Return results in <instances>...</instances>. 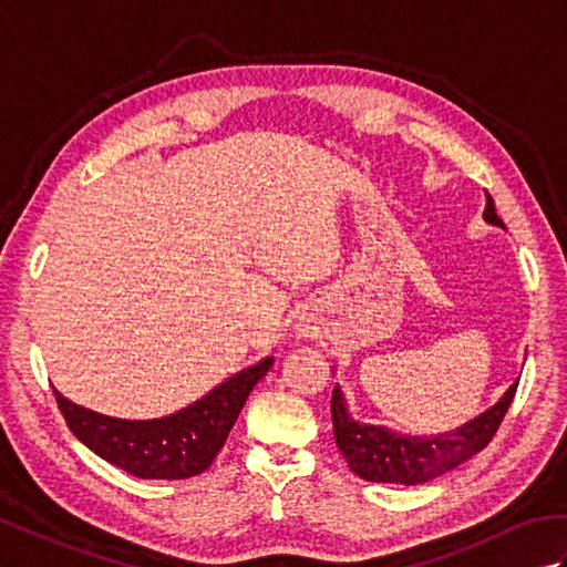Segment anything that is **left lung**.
Wrapping results in <instances>:
<instances>
[{
	"label": "left lung",
	"instance_id": "obj_1",
	"mask_svg": "<svg viewBox=\"0 0 567 567\" xmlns=\"http://www.w3.org/2000/svg\"><path fill=\"white\" fill-rule=\"evenodd\" d=\"M485 221L504 228L497 216L495 202L487 195ZM516 380L509 390L499 396L497 404L485 409L483 414L465 421L455 431L439 433V436H406L388 426L363 424L348 412L346 396L339 384L331 396V419L336 445L343 453L348 467L368 483H394V485H421L439 477L461 463L470 461L495 436L504 414L514 400Z\"/></svg>",
	"mask_w": 567,
	"mask_h": 567
}]
</instances>
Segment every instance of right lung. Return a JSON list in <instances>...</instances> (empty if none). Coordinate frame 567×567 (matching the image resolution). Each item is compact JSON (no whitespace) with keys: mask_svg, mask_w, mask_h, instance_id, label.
Masks as SVG:
<instances>
[{"mask_svg":"<svg viewBox=\"0 0 567 567\" xmlns=\"http://www.w3.org/2000/svg\"><path fill=\"white\" fill-rule=\"evenodd\" d=\"M272 363V355L262 358L216 384L202 400L161 419L106 416L53 392L70 431L102 461L141 480H185L214 463L250 390Z\"/></svg>","mask_w":567,"mask_h":567,"instance_id":"right-lung-1","label":"right lung"}]
</instances>
